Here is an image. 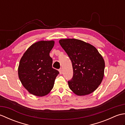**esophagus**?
I'll return each instance as SVG.
<instances>
[{
	"label": "esophagus",
	"instance_id": "esophagus-1",
	"mask_svg": "<svg viewBox=\"0 0 125 125\" xmlns=\"http://www.w3.org/2000/svg\"><path fill=\"white\" fill-rule=\"evenodd\" d=\"M58 71H59V72H60V74H62V70L61 69H59V70H58Z\"/></svg>",
	"mask_w": 125,
	"mask_h": 125
}]
</instances>
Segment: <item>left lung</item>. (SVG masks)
<instances>
[{
    "label": "left lung",
    "instance_id": "obj_1",
    "mask_svg": "<svg viewBox=\"0 0 125 125\" xmlns=\"http://www.w3.org/2000/svg\"><path fill=\"white\" fill-rule=\"evenodd\" d=\"M60 45L71 61L73 76L68 81L69 88L78 95L91 94L104 77L105 62L92 45L75 39H62Z\"/></svg>",
    "mask_w": 125,
    "mask_h": 125
}]
</instances>
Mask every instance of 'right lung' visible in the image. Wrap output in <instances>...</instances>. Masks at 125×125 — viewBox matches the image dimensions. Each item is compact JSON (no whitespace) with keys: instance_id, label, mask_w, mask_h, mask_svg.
<instances>
[{"instance_id":"1","label":"right lung","mask_w":125,"mask_h":125,"mask_svg":"<svg viewBox=\"0 0 125 125\" xmlns=\"http://www.w3.org/2000/svg\"><path fill=\"white\" fill-rule=\"evenodd\" d=\"M54 45V41L36 42L26 50L20 61V80L30 94L36 96L49 94L59 74V71L52 68V59L49 55Z\"/></svg>"}]
</instances>
